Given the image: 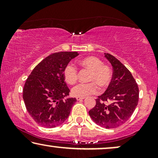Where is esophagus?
<instances>
[{"instance_id":"34e87169","label":"esophagus","mask_w":158,"mask_h":158,"mask_svg":"<svg viewBox=\"0 0 158 158\" xmlns=\"http://www.w3.org/2000/svg\"><path fill=\"white\" fill-rule=\"evenodd\" d=\"M76 99L77 101H82L83 100V99H85V98H84V97H76Z\"/></svg>"}]
</instances>
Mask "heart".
Listing matches in <instances>:
<instances>
[{"label":"heart","instance_id":"heart-1","mask_svg":"<svg viewBox=\"0 0 158 158\" xmlns=\"http://www.w3.org/2000/svg\"><path fill=\"white\" fill-rule=\"evenodd\" d=\"M82 67L91 71L90 81H96L101 87L109 85L111 81L112 72L109 66L103 64V62L96 57H87L79 61ZM64 78L69 84H73L77 79V68L73 64H67L63 71ZM94 82L89 83H79L72 88L73 96L86 97L91 94H97L99 88Z\"/></svg>","mask_w":158,"mask_h":158}]
</instances>
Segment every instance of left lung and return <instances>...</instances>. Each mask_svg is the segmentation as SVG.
<instances>
[{"label": "left lung", "instance_id": "obj_1", "mask_svg": "<svg viewBox=\"0 0 158 158\" xmlns=\"http://www.w3.org/2000/svg\"><path fill=\"white\" fill-rule=\"evenodd\" d=\"M113 68V75L104 94L96 99V104L89 111L92 120L101 127L116 128L131 117L137 106L139 88L129 70L113 55L104 53ZM103 101L110 102L105 105Z\"/></svg>", "mask_w": 158, "mask_h": 158}]
</instances>
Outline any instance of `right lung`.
Returning <instances> with one entry per match:
<instances>
[{
  "instance_id": "add662e5",
  "label": "right lung",
  "mask_w": 158,
  "mask_h": 158,
  "mask_svg": "<svg viewBox=\"0 0 158 158\" xmlns=\"http://www.w3.org/2000/svg\"><path fill=\"white\" fill-rule=\"evenodd\" d=\"M78 55L77 52L51 54L28 77L23 98L30 116L41 126L55 128L65 122L70 115L77 100L68 97L70 90L64 82L63 71L70 60Z\"/></svg>"
}]
</instances>
